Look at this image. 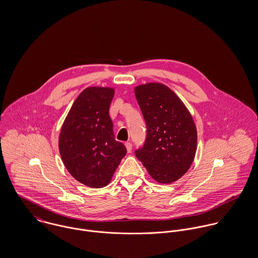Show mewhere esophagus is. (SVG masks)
<instances>
[{
    "label": "esophagus",
    "mask_w": 258,
    "mask_h": 258,
    "mask_svg": "<svg viewBox=\"0 0 258 258\" xmlns=\"http://www.w3.org/2000/svg\"><path fill=\"white\" fill-rule=\"evenodd\" d=\"M125 146H126V149H127L128 153H130V152L132 151V144H131L130 142H126V143H125Z\"/></svg>",
    "instance_id": "34e87169"
}]
</instances>
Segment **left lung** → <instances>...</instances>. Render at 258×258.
I'll list each match as a JSON object with an SVG mask.
<instances>
[{"instance_id":"1","label":"left lung","mask_w":258,"mask_h":258,"mask_svg":"<svg viewBox=\"0 0 258 258\" xmlns=\"http://www.w3.org/2000/svg\"><path fill=\"white\" fill-rule=\"evenodd\" d=\"M135 96L146 122L143 147L135 151L150 176L171 184L189 169L197 151L195 122L182 100L162 83L135 88Z\"/></svg>"}]
</instances>
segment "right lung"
I'll use <instances>...</instances> for the list:
<instances>
[{
	"label": "right lung",
	"instance_id": "add662e5",
	"mask_svg": "<svg viewBox=\"0 0 258 258\" xmlns=\"http://www.w3.org/2000/svg\"><path fill=\"white\" fill-rule=\"evenodd\" d=\"M114 89L88 87L75 99L59 134L62 162L76 181L103 187L111 179L126 147L115 140L109 106Z\"/></svg>",
	"mask_w": 258,
	"mask_h": 258
}]
</instances>
